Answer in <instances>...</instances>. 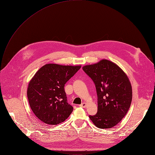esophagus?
<instances>
[{
    "mask_svg": "<svg viewBox=\"0 0 155 155\" xmlns=\"http://www.w3.org/2000/svg\"><path fill=\"white\" fill-rule=\"evenodd\" d=\"M80 107H82V108H85L86 107V103H82V104L80 105Z\"/></svg>",
    "mask_w": 155,
    "mask_h": 155,
    "instance_id": "obj_1",
    "label": "esophagus"
}]
</instances>
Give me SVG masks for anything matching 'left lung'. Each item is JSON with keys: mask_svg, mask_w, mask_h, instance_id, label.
Returning a JSON list of instances; mask_svg holds the SVG:
<instances>
[{"mask_svg": "<svg viewBox=\"0 0 155 155\" xmlns=\"http://www.w3.org/2000/svg\"><path fill=\"white\" fill-rule=\"evenodd\" d=\"M94 81L97 95V113L89 117L101 129L110 128L127 114L132 100V88L125 72L116 64L102 60L83 67Z\"/></svg>", "mask_w": 155, "mask_h": 155, "instance_id": "left-lung-1", "label": "left lung"}]
</instances>
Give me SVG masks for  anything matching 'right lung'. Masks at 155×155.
Returning <instances> with one entry per match:
<instances>
[{
  "instance_id": "1",
  "label": "right lung",
  "mask_w": 155,
  "mask_h": 155,
  "mask_svg": "<svg viewBox=\"0 0 155 155\" xmlns=\"http://www.w3.org/2000/svg\"><path fill=\"white\" fill-rule=\"evenodd\" d=\"M81 66L47 64L41 68L30 81L27 97L35 115L43 123L57 125L73 111L68 104L64 85Z\"/></svg>"
}]
</instances>
